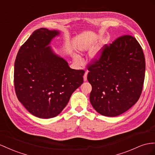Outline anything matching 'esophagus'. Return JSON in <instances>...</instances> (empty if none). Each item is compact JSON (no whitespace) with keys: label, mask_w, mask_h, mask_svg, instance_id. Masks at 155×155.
I'll return each instance as SVG.
<instances>
[{"label":"esophagus","mask_w":155,"mask_h":155,"mask_svg":"<svg viewBox=\"0 0 155 155\" xmlns=\"http://www.w3.org/2000/svg\"><path fill=\"white\" fill-rule=\"evenodd\" d=\"M87 74H88V71H86L84 76H83V80L86 81L87 80Z\"/></svg>","instance_id":"esophagus-1"}]
</instances>
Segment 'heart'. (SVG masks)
<instances>
[{"mask_svg":"<svg viewBox=\"0 0 155 155\" xmlns=\"http://www.w3.org/2000/svg\"><path fill=\"white\" fill-rule=\"evenodd\" d=\"M87 45L84 47V48H87ZM102 50L101 49H97L94 52H93V53L92 54L91 57L93 58V60H98L99 58H100L102 56ZM74 60L76 61H79V57L78 55H74Z\"/></svg>","mask_w":155,"mask_h":155,"instance_id":"1","label":"heart"}]
</instances>
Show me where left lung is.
<instances>
[{
	"label": "left lung",
	"mask_w": 155,
	"mask_h": 155,
	"mask_svg": "<svg viewBox=\"0 0 155 155\" xmlns=\"http://www.w3.org/2000/svg\"><path fill=\"white\" fill-rule=\"evenodd\" d=\"M102 53L100 58L88 65L90 102L100 115L116 117L140 97L145 79L144 54L130 35L118 38L110 46L105 45Z\"/></svg>",
	"instance_id": "obj_1"
}]
</instances>
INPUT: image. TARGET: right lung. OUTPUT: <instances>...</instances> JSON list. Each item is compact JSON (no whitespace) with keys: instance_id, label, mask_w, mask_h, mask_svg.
Returning a JSON list of instances; mask_svg holds the SVG:
<instances>
[{"instance_id":"right-lung-1","label":"right lung","mask_w":155,"mask_h":155,"mask_svg":"<svg viewBox=\"0 0 155 155\" xmlns=\"http://www.w3.org/2000/svg\"><path fill=\"white\" fill-rule=\"evenodd\" d=\"M57 30L40 28L20 48L14 65V85L19 101L37 117H55L83 83V70L70 68L49 44Z\"/></svg>"}]
</instances>
